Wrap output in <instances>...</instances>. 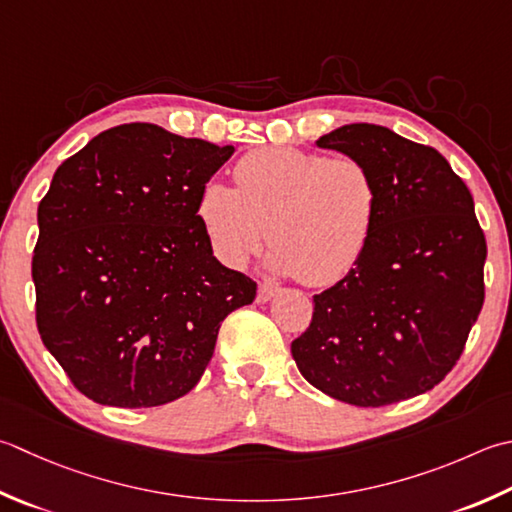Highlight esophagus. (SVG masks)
<instances>
[{
	"label": "esophagus",
	"instance_id": "esophagus-1",
	"mask_svg": "<svg viewBox=\"0 0 512 512\" xmlns=\"http://www.w3.org/2000/svg\"><path fill=\"white\" fill-rule=\"evenodd\" d=\"M277 293H279V288H277L275 284H259V286H257V302H259V304H266V302H270V299H273Z\"/></svg>",
	"mask_w": 512,
	"mask_h": 512
}]
</instances>
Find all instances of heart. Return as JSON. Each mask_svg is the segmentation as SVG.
<instances>
[{
  "mask_svg": "<svg viewBox=\"0 0 512 512\" xmlns=\"http://www.w3.org/2000/svg\"><path fill=\"white\" fill-rule=\"evenodd\" d=\"M235 182L210 179L197 202L208 242L226 266L242 268L268 233L266 268L322 288L342 282L366 253L379 193L359 159L262 148L239 159Z\"/></svg>",
  "mask_w": 512,
  "mask_h": 512,
  "instance_id": "b5f03b06",
  "label": "heart"
}]
</instances>
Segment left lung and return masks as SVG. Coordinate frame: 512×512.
I'll return each mask as SVG.
<instances>
[{
	"label": "left lung",
	"instance_id": "obj_1",
	"mask_svg": "<svg viewBox=\"0 0 512 512\" xmlns=\"http://www.w3.org/2000/svg\"><path fill=\"white\" fill-rule=\"evenodd\" d=\"M368 166L379 206L350 273L313 297L290 344L306 382L377 408L422 395L453 370L484 304L486 239L473 195L435 148L386 126L346 124L315 142Z\"/></svg>",
	"mask_w": 512,
	"mask_h": 512
}]
</instances>
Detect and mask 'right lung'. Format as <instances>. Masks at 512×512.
Segmentation results:
<instances>
[{
    "instance_id": "right-lung-1",
    "label": "right lung",
    "mask_w": 512,
    "mask_h": 512,
    "mask_svg": "<svg viewBox=\"0 0 512 512\" xmlns=\"http://www.w3.org/2000/svg\"><path fill=\"white\" fill-rule=\"evenodd\" d=\"M233 146L122 124L68 157L37 208V330L79 393L150 408L184 397L253 279L217 262L204 184Z\"/></svg>"
}]
</instances>
